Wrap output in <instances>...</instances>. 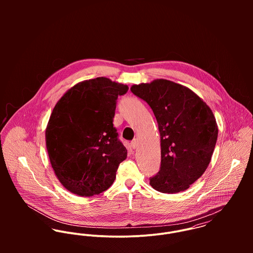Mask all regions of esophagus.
<instances>
[{
	"mask_svg": "<svg viewBox=\"0 0 253 253\" xmlns=\"http://www.w3.org/2000/svg\"><path fill=\"white\" fill-rule=\"evenodd\" d=\"M137 146H138L137 139H133V140L131 141V143H130V147H131L132 149H135V148H137Z\"/></svg>",
	"mask_w": 253,
	"mask_h": 253,
	"instance_id": "34e87169",
	"label": "esophagus"
}]
</instances>
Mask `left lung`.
Returning <instances> with one entry per match:
<instances>
[{
    "instance_id": "obj_1",
    "label": "left lung",
    "mask_w": 253,
    "mask_h": 253,
    "mask_svg": "<svg viewBox=\"0 0 253 253\" xmlns=\"http://www.w3.org/2000/svg\"><path fill=\"white\" fill-rule=\"evenodd\" d=\"M130 90L152 108L160 130L161 169L150 185L166 194L187 190L208 169L216 144L211 109L187 86L165 79L133 84Z\"/></svg>"
}]
</instances>
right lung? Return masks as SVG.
Wrapping results in <instances>:
<instances>
[{"mask_svg": "<svg viewBox=\"0 0 253 253\" xmlns=\"http://www.w3.org/2000/svg\"><path fill=\"white\" fill-rule=\"evenodd\" d=\"M126 84L98 77L78 83L57 101L45 128L53 171L73 194L91 197L106 191L127 151L113 119Z\"/></svg>", "mask_w": 253, "mask_h": 253, "instance_id": "1", "label": "right lung"}]
</instances>
